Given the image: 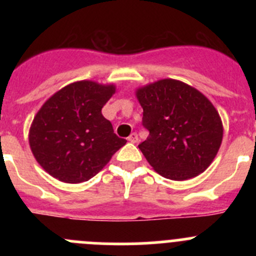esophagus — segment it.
Masks as SVG:
<instances>
[{"instance_id": "34e87169", "label": "esophagus", "mask_w": 256, "mask_h": 256, "mask_svg": "<svg viewBox=\"0 0 256 256\" xmlns=\"http://www.w3.org/2000/svg\"><path fill=\"white\" fill-rule=\"evenodd\" d=\"M128 140L130 141V142L136 144V142H138V134H136V132H132L130 136H128Z\"/></svg>"}]
</instances>
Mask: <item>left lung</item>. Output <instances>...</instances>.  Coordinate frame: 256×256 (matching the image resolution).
<instances>
[{"label": "left lung", "instance_id": "obj_1", "mask_svg": "<svg viewBox=\"0 0 256 256\" xmlns=\"http://www.w3.org/2000/svg\"><path fill=\"white\" fill-rule=\"evenodd\" d=\"M150 135L138 148L161 176L184 180L208 168L216 157L223 125L210 102L194 88L162 79L136 92Z\"/></svg>", "mask_w": 256, "mask_h": 256}]
</instances>
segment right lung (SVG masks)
Returning <instances> with one entry per match:
<instances>
[{
    "label": "right lung",
    "instance_id": "obj_1",
    "mask_svg": "<svg viewBox=\"0 0 256 256\" xmlns=\"http://www.w3.org/2000/svg\"><path fill=\"white\" fill-rule=\"evenodd\" d=\"M114 92V85L82 80L56 92L40 108L30 144L50 176L66 183L89 180L126 144L102 114Z\"/></svg>",
    "mask_w": 256,
    "mask_h": 256
}]
</instances>
